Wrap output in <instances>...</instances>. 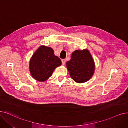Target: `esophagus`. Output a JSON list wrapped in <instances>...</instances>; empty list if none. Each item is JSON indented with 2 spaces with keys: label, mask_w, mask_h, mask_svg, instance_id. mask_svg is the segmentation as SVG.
<instances>
[{
  "label": "esophagus",
  "mask_w": 128,
  "mask_h": 128,
  "mask_svg": "<svg viewBox=\"0 0 128 128\" xmlns=\"http://www.w3.org/2000/svg\"><path fill=\"white\" fill-rule=\"evenodd\" d=\"M65 62H66V60L65 59H63V60H62V65H64L65 64Z\"/></svg>",
  "instance_id": "esophagus-1"
}]
</instances>
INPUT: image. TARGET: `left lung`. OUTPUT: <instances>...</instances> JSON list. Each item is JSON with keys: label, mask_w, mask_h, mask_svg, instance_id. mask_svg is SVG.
Returning <instances> with one entry per match:
<instances>
[{"label": "left lung", "mask_w": 128, "mask_h": 128, "mask_svg": "<svg viewBox=\"0 0 128 128\" xmlns=\"http://www.w3.org/2000/svg\"><path fill=\"white\" fill-rule=\"evenodd\" d=\"M66 67L71 78L78 83L90 80L95 71V63L87 49L76 50L72 54L70 60L66 62Z\"/></svg>", "instance_id": "1"}]
</instances>
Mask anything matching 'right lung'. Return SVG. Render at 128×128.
<instances>
[{
    "label": "right lung",
    "mask_w": 128,
    "mask_h": 128,
    "mask_svg": "<svg viewBox=\"0 0 128 128\" xmlns=\"http://www.w3.org/2000/svg\"><path fill=\"white\" fill-rule=\"evenodd\" d=\"M61 64L60 60L54 54L51 48L42 46L38 48L30 59V73L36 80L45 82L51 77L55 68Z\"/></svg>",
    "instance_id": "add662e5"
}]
</instances>
